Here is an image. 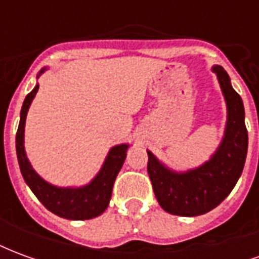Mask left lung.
Here are the masks:
<instances>
[{"instance_id": "obj_1", "label": "left lung", "mask_w": 259, "mask_h": 259, "mask_svg": "<svg viewBox=\"0 0 259 259\" xmlns=\"http://www.w3.org/2000/svg\"><path fill=\"white\" fill-rule=\"evenodd\" d=\"M211 70L226 102V124L209 159L193 169L175 170L147 150V170L155 197L163 211L172 215L198 217L217 208L233 190L244 168L248 148L244 105L226 70L221 65H213Z\"/></svg>"}]
</instances>
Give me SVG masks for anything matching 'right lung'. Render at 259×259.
<instances>
[{
  "label": "right lung",
  "mask_w": 259,
  "mask_h": 259,
  "mask_svg": "<svg viewBox=\"0 0 259 259\" xmlns=\"http://www.w3.org/2000/svg\"><path fill=\"white\" fill-rule=\"evenodd\" d=\"M48 68H42L37 79ZM38 91V84L26 96L22 111L18 133H16V155L19 162L20 172L26 185L30 187L33 194L36 195L42 205L55 215L70 221H84L100 217L105 211L112 195L115 179L123 165L130 144H116L108 151L105 161L98 170V174L84 186L79 187H61L48 183L37 174L31 166L25 150V124L26 116L29 112L33 98Z\"/></svg>",
  "instance_id": "add662e5"
}]
</instances>
